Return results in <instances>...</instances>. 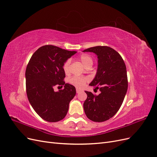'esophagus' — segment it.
I'll use <instances>...</instances> for the list:
<instances>
[{
	"label": "esophagus",
	"instance_id": "34e87169",
	"mask_svg": "<svg viewBox=\"0 0 157 157\" xmlns=\"http://www.w3.org/2000/svg\"><path fill=\"white\" fill-rule=\"evenodd\" d=\"M76 91H77V94H79L80 92L82 91V90H80V89H78V88H77V90H76Z\"/></svg>",
	"mask_w": 157,
	"mask_h": 157
}]
</instances>
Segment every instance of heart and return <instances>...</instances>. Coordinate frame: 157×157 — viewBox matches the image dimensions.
<instances>
[{
    "instance_id": "b5f03b06",
    "label": "heart",
    "mask_w": 157,
    "mask_h": 157,
    "mask_svg": "<svg viewBox=\"0 0 157 157\" xmlns=\"http://www.w3.org/2000/svg\"><path fill=\"white\" fill-rule=\"evenodd\" d=\"M80 61H81L82 65L85 67H88L89 66L93 65V59L91 56L88 54H82L80 57ZM63 69L65 74H68L70 71V61L67 60L65 61L63 65ZM69 82L73 85L74 86L78 88H81L84 86V85L88 81V78L85 77H78V76H74L71 77L68 80Z\"/></svg>"
}]
</instances>
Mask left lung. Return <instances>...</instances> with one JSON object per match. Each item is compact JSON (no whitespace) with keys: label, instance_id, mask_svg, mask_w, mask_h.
<instances>
[{"label":"left lung","instance_id":"8db88e82","mask_svg":"<svg viewBox=\"0 0 157 157\" xmlns=\"http://www.w3.org/2000/svg\"><path fill=\"white\" fill-rule=\"evenodd\" d=\"M83 52H94L98 56L96 77L90 86L99 90L98 96L86 91L84 103L86 117L94 122H103L113 117L119 110L128 90L126 67L121 56L111 47L98 46Z\"/></svg>","mask_w":157,"mask_h":157}]
</instances>
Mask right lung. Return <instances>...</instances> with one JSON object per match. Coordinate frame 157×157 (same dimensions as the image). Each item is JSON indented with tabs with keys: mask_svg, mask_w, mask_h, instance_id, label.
Instances as JSON below:
<instances>
[{
	"mask_svg": "<svg viewBox=\"0 0 157 157\" xmlns=\"http://www.w3.org/2000/svg\"><path fill=\"white\" fill-rule=\"evenodd\" d=\"M76 53L56 46L45 45L31 56L25 71L26 92L32 107L42 119L58 122L67 115L76 89L63 80L65 73L63 65ZM56 86H64V88L54 92Z\"/></svg>",
	"mask_w": 157,
	"mask_h": 157,
	"instance_id": "obj_1",
	"label": "right lung"
}]
</instances>
